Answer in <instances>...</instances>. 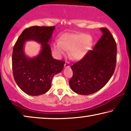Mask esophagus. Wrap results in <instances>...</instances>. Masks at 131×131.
Returning a JSON list of instances; mask_svg holds the SVG:
<instances>
[{"label":"esophagus","mask_w":131,"mask_h":131,"mask_svg":"<svg viewBox=\"0 0 131 131\" xmlns=\"http://www.w3.org/2000/svg\"><path fill=\"white\" fill-rule=\"evenodd\" d=\"M70 63H69V62H66L65 64H64V67H65V68L69 67H70Z\"/></svg>","instance_id":"obj_1"}]
</instances>
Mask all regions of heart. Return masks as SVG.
Segmentation results:
<instances>
[{
    "label": "heart",
    "mask_w": 131,
    "mask_h": 131,
    "mask_svg": "<svg viewBox=\"0 0 131 131\" xmlns=\"http://www.w3.org/2000/svg\"><path fill=\"white\" fill-rule=\"evenodd\" d=\"M92 42V37L86 34L67 33L61 37L60 42L54 43L53 48L58 57L65 54L66 50H70L73 58L80 60L86 55Z\"/></svg>",
    "instance_id": "b5f03b06"
}]
</instances>
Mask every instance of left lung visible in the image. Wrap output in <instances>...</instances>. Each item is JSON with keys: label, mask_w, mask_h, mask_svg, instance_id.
I'll use <instances>...</instances> for the list:
<instances>
[{"label": "left lung", "mask_w": 131, "mask_h": 131, "mask_svg": "<svg viewBox=\"0 0 131 131\" xmlns=\"http://www.w3.org/2000/svg\"><path fill=\"white\" fill-rule=\"evenodd\" d=\"M100 30L103 35L94 49L71 67L73 74L69 85L77 94L88 95L97 92L114 73L117 57L116 42L107 28Z\"/></svg>", "instance_id": "8db88e82"}]
</instances>
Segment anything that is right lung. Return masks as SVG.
Listing matches in <instances>:
<instances>
[{"mask_svg": "<svg viewBox=\"0 0 131 131\" xmlns=\"http://www.w3.org/2000/svg\"><path fill=\"white\" fill-rule=\"evenodd\" d=\"M55 27L33 26L25 29L17 39L12 52L14 79L23 92L31 96L43 94L49 90L54 75L60 73L65 62L53 58L49 43ZM33 40L41 45L36 56L25 53V42Z\"/></svg>", "mask_w": 131, "mask_h": 131, "instance_id": "1", "label": "right lung"}]
</instances>
